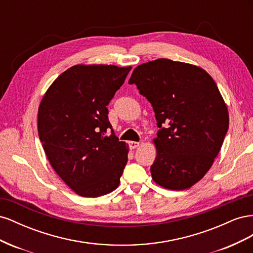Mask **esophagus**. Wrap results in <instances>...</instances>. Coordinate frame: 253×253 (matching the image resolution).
Segmentation results:
<instances>
[{
  "label": "esophagus",
  "instance_id": "1",
  "mask_svg": "<svg viewBox=\"0 0 253 253\" xmlns=\"http://www.w3.org/2000/svg\"><path fill=\"white\" fill-rule=\"evenodd\" d=\"M139 144H140V142H138V141H129L128 147H129V149H136L137 147H139Z\"/></svg>",
  "mask_w": 253,
  "mask_h": 253
}]
</instances>
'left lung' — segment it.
Returning a JSON list of instances; mask_svg holds the SVG:
<instances>
[{
  "label": "left lung",
  "instance_id": "8db88e82",
  "mask_svg": "<svg viewBox=\"0 0 253 253\" xmlns=\"http://www.w3.org/2000/svg\"><path fill=\"white\" fill-rule=\"evenodd\" d=\"M128 83L151 102L160 128L152 179L169 190L191 188L210 170L229 127L216 83L202 67L169 59L138 65Z\"/></svg>",
  "mask_w": 253,
  "mask_h": 253
}]
</instances>
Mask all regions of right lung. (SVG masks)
<instances>
[{
  "label": "right lung",
  "mask_w": 253,
  "mask_h": 253,
  "mask_svg": "<svg viewBox=\"0 0 253 253\" xmlns=\"http://www.w3.org/2000/svg\"><path fill=\"white\" fill-rule=\"evenodd\" d=\"M131 66L77 64L51 83L38 111V133L52 169L75 193L102 196L117 189L127 143L109 121L110 103Z\"/></svg>",
  "instance_id": "add662e5"
}]
</instances>
